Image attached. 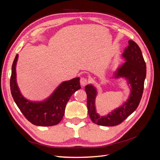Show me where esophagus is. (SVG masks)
Listing matches in <instances>:
<instances>
[{
    "mask_svg": "<svg viewBox=\"0 0 160 160\" xmlns=\"http://www.w3.org/2000/svg\"><path fill=\"white\" fill-rule=\"evenodd\" d=\"M80 83H81V85L83 87L85 86L88 83V80L86 78H85V77H82V78H81V79H80Z\"/></svg>",
    "mask_w": 160,
    "mask_h": 160,
    "instance_id": "1",
    "label": "esophagus"
}]
</instances>
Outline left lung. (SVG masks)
Returning <instances> with one entry per match:
<instances>
[{
	"instance_id": "left-lung-1",
	"label": "left lung",
	"mask_w": 160,
	"mask_h": 160,
	"mask_svg": "<svg viewBox=\"0 0 160 160\" xmlns=\"http://www.w3.org/2000/svg\"><path fill=\"white\" fill-rule=\"evenodd\" d=\"M122 57L124 62L113 73L114 79H122L129 88V98L119 107L108 115L100 116L97 112L95 99L98 89L93 84H88L85 89L88 96V113L92 122L103 126H115L120 124L137 109L141 101L144 81L146 77V65L141 49L133 41H128Z\"/></svg>"
}]
</instances>
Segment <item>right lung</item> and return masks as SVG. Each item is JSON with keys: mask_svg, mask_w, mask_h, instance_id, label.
<instances>
[{"mask_svg": "<svg viewBox=\"0 0 160 160\" xmlns=\"http://www.w3.org/2000/svg\"><path fill=\"white\" fill-rule=\"evenodd\" d=\"M18 55L12 65L10 85L14 102L28 121L38 126H52L59 123L63 118L66 105L71 95L81 89L80 78L75 77L64 81L58 85L51 94L42 100H30L21 93L17 80L16 67Z\"/></svg>", "mask_w": 160, "mask_h": 160, "instance_id": "1", "label": "right lung"}]
</instances>
